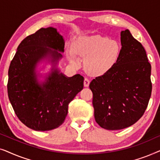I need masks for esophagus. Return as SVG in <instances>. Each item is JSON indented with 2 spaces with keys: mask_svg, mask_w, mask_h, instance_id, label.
<instances>
[{
  "mask_svg": "<svg viewBox=\"0 0 160 160\" xmlns=\"http://www.w3.org/2000/svg\"><path fill=\"white\" fill-rule=\"evenodd\" d=\"M89 83H90V82H89V78H87V77H85V78H84V87H89Z\"/></svg>",
  "mask_w": 160,
  "mask_h": 160,
  "instance_id": "esophagus-1",
  "label": "esophagus"
}]
</instances>
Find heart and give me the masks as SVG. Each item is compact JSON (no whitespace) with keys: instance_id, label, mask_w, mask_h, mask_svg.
<instances>
[{"instance_id":"1","label":"heart","mask_w":160,"mask_h":160,"mask_svg":"<svg viewBox=\"0 0 160 160\" xmlns=\"http://www.w3.org/2000/svg\"><path fill=\"white\" fill-rule=\"evenodd\" d=\"M75 54L87 58L85 68L92 75H101L117 65L122 54L119 42L98 36L82 37L73 43L69 51L72 63H78Z\"/></svg>"}]
</instances>
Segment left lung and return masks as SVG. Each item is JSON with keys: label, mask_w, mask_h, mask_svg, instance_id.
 I'll use <instances>...</instances> for the list:
<instances>
[{"label": "left lung", "mask_w": 160, "mask_h": 160, "mask_svg": "<svg viewBox=\"0 0 160 160\" xmlns=\"http://www.w3.org/2000/svg\"><path fill=\"white\" fill-rule=\"evenodd\" d=\"M121 43L117 65L89 84L95 121L108 130H122L138 121L152 95V67L145 49L128 30L121 32Z\"/></svg>", "instance_id": "1"}]
</instances>
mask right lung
I'll return each instance as SVG.
<instances>
[{
    "label": "right lung",
    "mask_w": 160,
    "mask_h": 160,
    "mask_svg": "<svg viewBox=\"0 0 160 160\" xmlns=\"http://www.w3.org/2000/svg\"><path fill=\"white\" fill-rule=\"evenodd\" d=\"M64 46V39L55 28H41L22 41L11 62L8 99L17 117L32 130L47 131L60 127L69 103L84 87L83 76L76 74L68 78L57 69L42 85L36 81L37 62L47 54L54 60L62 58L56 50L63 52Z\"/></svg>",
    "instance_id": "obj_1"
}]
</instances>
